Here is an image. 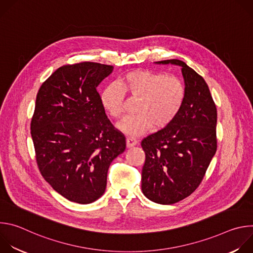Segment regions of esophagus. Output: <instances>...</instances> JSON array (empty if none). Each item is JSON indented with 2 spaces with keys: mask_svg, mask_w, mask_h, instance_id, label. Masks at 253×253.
<instances>
[{
  "mask_svg": "<svg viewBox=\"0 0 253 253\" xmlns=\"http://www.w3.org/2000/svg\"><path fill=\"white\" fill-rule=\"evenodd\" d=\"M137 143H138V140H137L136 138H134V137L129 136V137H127V139H126V144H127V147H128V148H131V147L135 146Z\"/></svg>",
  "mask_w": 253,
  "mask_h": 253,
  "instance_id": "esophagus-1",
  "label": "esophagus"
}]
</instances>
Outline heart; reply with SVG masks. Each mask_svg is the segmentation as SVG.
I'll list each match as a JSON object with an SVG mask.
<instances>
[{
  "label": "heart",
  "mask_w": 253,
  "mask_h": 253,
  "mask_svg": "<svg viewBox=\"0 0 253 253\" xmlns=\"http://www.w3.org/2000/svg\"><path fill=\"white\" fill-rule=\"evenodd\" d=\"M125 94L138 99L137 114L127 117L120 129L131 135H141L152 125L160 129L170 124L181 110L186 93L182 81L175 76L150 70L131 71L116 83L108 85L100 96L104 110L115 120L124 116Z\"/></svg>",
  "instance_id": "obj_1"
}]
</instances>
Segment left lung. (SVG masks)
<instances>
[{"mask_svg": "<svg viewBox=\"0 0 253 253\" xmlns=\"http://www.w3.org/2000/svg\"><path fill=\"white\" fill-rule=\"evenodd\" d=\"M156 63L182 68L186 94L175 119L141 141L145 152L141 187L151 201L173 204L197 189L217 149V110L205 80L184 62Z\"/></svg>", "mask_w": 253, "mask_h": 253, "instance_id": "8db88e82", "label": "left lung"}]
</instances>
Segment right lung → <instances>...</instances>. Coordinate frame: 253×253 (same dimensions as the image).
<instances>
[{
	"mask_svg": "<svg viewBox=\"0 0 253 253\" xmlns=\"http://www.w3.org/2000/svg\"><path fill=\"white\" fill-rule=\"evenodd\" d=\"M113 66L94 62L58 68L42 84L31 121L36 161L46 181L72 202L103 195L111 162L126 138L107 118L97 86Z\"/></svg>",
	"mask_w": 253,
	"mask_h": 253,
	"instance_id": "1",
	"label": "right lung"
}]
</instances>
